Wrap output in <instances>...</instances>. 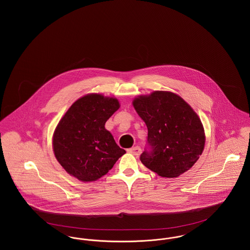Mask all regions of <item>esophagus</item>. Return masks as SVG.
Returning <instances> with one entry per match:
<instances>
[{
    "mask_svg": "<svg viewBox=\"0 0 250 250\" xmlns=\"http://www.w3.org/2000/svg\"><path fill=\"white\" fill-rule=\"evenodd\" d=\"M128 152L132 155H139L142 153V149L140 146H135V147H132L130 149H128Z\"/></svg>",
    "mask_w": 250,
    "mask_h": 250,
    "instance_id": "34e87169",
    "label": "esophagus"
}]
</instances>
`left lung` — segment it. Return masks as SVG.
Here are the masks:
<instances>
[{
    "label": "left lung",
    "instance_id": "8db88e82",
    "mask_svg": "<svg viewBox=\"0 0 250 250\" xmlns=\"http://www.w3.org/2000/svg\"><path fill=\"white\" fill-rule=\"evenodd\" d=\"M133 106L148 128L144 166L159 176L174 178L188 170L202 155L205 136L202 122L179 95L155 91L134 99Z\"/></svg>",
    "mask_w": 250,
    "mask_h": 250
}]
</instances>
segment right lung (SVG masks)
<instances>
[{
    "label": "right lung",
    "mask_w": 250,
    "mask_h": 250,
    "mask_svg": "<svg viewBox=\"0 0 250 250\" xmlns=\"http://www.w3.org/2000/svg\"><path fill=\"white\" fill-rule=\"evenodd\" d=\"M119 107L116 98L91 94L78 99L61 119L53 135V151L70 175L83 182L95 181L125 154L105 128Z\"/></svg>",
    "instance_id": "1"
}]
</instances>
